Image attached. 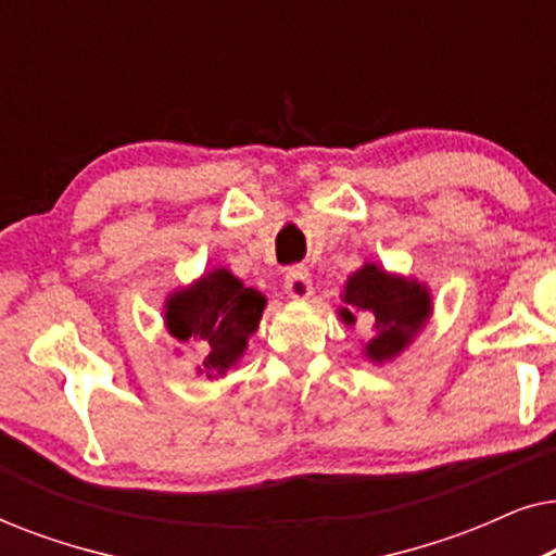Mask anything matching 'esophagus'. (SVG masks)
Wrapping results in <instances>:
<instances>
[{"instance_id": "1", "label": "esophagus", "mask_w": 556, "mask_h": 556, "mask_svg": "<svg viewBox=\"0 0 556 556\" xmlns=\"http://www.w3.org/2000/svg\"><path fill=\"white\" fill-rule=\"evenodd\" d=\"M286 293L291 299H308L311 295V273L303 268V265H293V268L286 270Z\"/></svg>"}]
</instances>
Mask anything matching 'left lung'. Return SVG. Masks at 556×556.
<instances>
[{
    "mask_svg": "<svg viewBox=\"0 0 556 556\" xmlns=\"http://www.w3.org/2000/svg\"><path fill=\"white\" fill-rule=\"evenodd\" d=\"M344 301L341 318L346 324H356V316L375 324L377 337L367 344V356L375 362L392 359L402 352L430 316V295L420 283L387 276L377 265H364L349 278Z\"/></svg>",
    "mask_w": 556,
    "mask_h": 556,
    "instance_id": "left-lung-1",
    "label": "left lung"
}]
</instances>
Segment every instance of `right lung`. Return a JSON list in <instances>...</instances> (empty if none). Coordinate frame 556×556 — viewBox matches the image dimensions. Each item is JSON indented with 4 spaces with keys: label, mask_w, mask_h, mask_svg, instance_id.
<instances>
[{
    "label": "right lung",
    "mask_w": 556,
    "mask_h": 556,
    "mask_svg": "<svg viewBox=\"0 0 556 556\" xmlns=\"http://www.w3.org/2000/svg\"><path fill=\"white\" fill-rule=\"evenodd\" d=\"M265 299L245 288L225 268L212 270L189 291L166 303V326L179 341H194L207 352L204 369H230L245 352L248 337L257 329Z\"/></svg>",
    "instance_id": "1"
}]
</instances>
